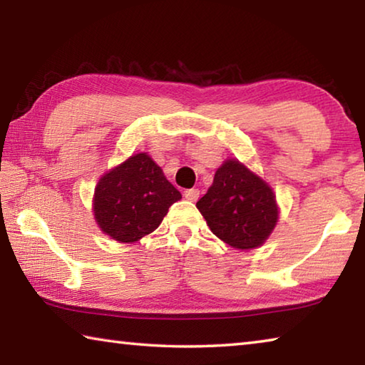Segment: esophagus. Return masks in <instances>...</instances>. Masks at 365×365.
<instances>
[{"mask_svg": "<svg viewBox=\"0 0 365 365\" xmlns=\"http://www.w3.org/2000/svg\"><path fill=\"white\" fill-rule=\"evenodd\" d=\"M183 196L187 197L188 201H197V197H200V190L196 188H190V190H185Z\"/></svg>", "mask_w": 365, "mask_h": 365, "instance_id": "34e87169", "label": "esophagus"}]
</instances>
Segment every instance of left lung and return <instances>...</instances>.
Masks as SVG:
<instances>
[{"label":"left lung","instance_id":"8db88e82","mask_svg":"<svg viewBox=\"0 0 365 365\" xmlns=\"http://www.w3.org/2000/svg\"><path fill=\"white\" fill-rule=\"evenodd\" d=\"M196 207L215 237L245 251L267 242L280 214L270 185L238 159L224 160Z\"/></svg>","mask_w":365,"mask_h":365}]
</instances>
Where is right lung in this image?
<instances>
[{"instance_id":"obj_1","label":"right lung","mask_w":365,"mask_h":365,"mask_svg":"<svg viewBox=\"0 0 365 365\" xmlns=\"http://www.w3.org/2000/svg\"><path fill=\"white\" fill-rule=\"evenodd\" d=\"M178 200L180 191L150 154L137 153L98 180L91 205L104 235L119 243H133L156 230Z\"/></svg>"}]
</instances>
